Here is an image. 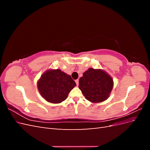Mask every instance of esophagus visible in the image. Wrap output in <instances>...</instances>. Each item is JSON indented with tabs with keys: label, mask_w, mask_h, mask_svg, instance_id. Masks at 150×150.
I'll return each mask as SVG.
<instances>
[{
	"label": "esophagus",
	"mask_w": 150,
	"mask_h": 150,
	"mask_svg": "<svg viewBox=\"0 0 150 150\" xmlns=\"http://www.w3.org/2000/svg\"><path fill=\"white\" fill-rule=\"evenodd\" d=\"M75 82H76V83L77 86H78V85H79V79H76V80L75 81Z\"/></svg>",
	"instance_id": "obj_1"
}]
</instances>
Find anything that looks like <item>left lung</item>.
I'll list each match as a JSON object with an SVG mask.
<instances>
[{"label": "left lung", "instance_id": "left-lung-1", "mask_svg": "<svg viewBox=\"0 0 150 150\" xmlns=\"http://www.w3.org/2000/svg\"><path fill=\"white\" fill-rule=\"evenodd\" d=\"M113 79L101 69L89 68L79 81V88L90 102H103L110 97L113 88Z\"/></svg>", "mask_w": 150, "mask_h": 150}]
</instances>
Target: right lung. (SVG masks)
<instances>
[{
    "label": "right lung",
    "instance_id": "add662e5",
    "mask_svg": "<svg viewBox=\"0 0 150 150\" xmlns=\"http://www.w3.org/2000/svg\"><path fill=\"white\" fill-rule=\"evenodd\" d=\"M38 89L41 96L49 103H61L76 86L70 75L61 69H49L38 81Z\"/></svg>",
    "mask_w": 150,
    "mask_h": 150
}]
</instances>
